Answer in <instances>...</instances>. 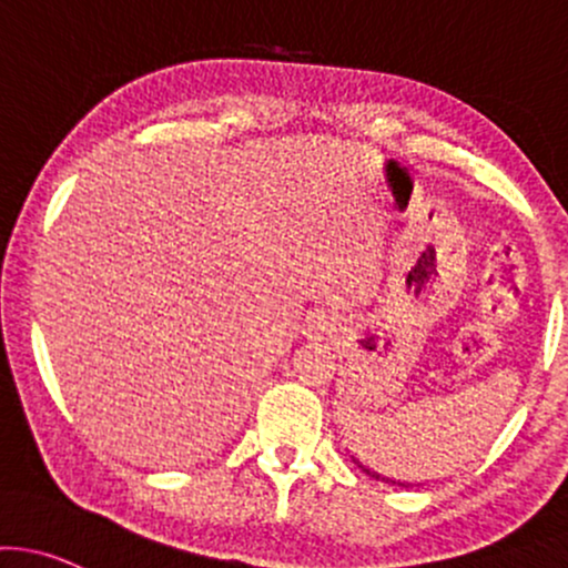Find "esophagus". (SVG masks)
<instances>
[{
  "label": "esophagus",
  "instance_id": "obj_1",
  "mask_svg": "<svg viewBox=\"0 0 568 568\" xmlns=\"http://www.w3.org/2000/svg\"><path fill=\"white\" fill-rule=\"evenodd\" d=\"M332 332H334V317L328 313H315L307 317V334L313 336V339H323V336Z\"/></svg>",
  "mask_w": 568,
  "mask_h": 568
}]
</instances>
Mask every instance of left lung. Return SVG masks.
I'll use <instances>...</instances> for the list:
<instances>
[{
	"label": "left lung",
	"mask_w": 568,
	"mask_h": 568,
	"mask_svg": "<svg viewBox=\"0 0 568 568\" xmlns=\"http://www.w3.org/2000/svg\"><path fill=\"white\" fill-rule=\"evenodd\" d=\"M353 460H355V464H358V466H361V469H364V471H366V475H369V477H375V479H383V483L398 485V488H409V485H413V483H402V479H390V477H385V475H377V471H372V469H369V466H364V464H361V460H358V458H353Z\"/></svg>",
	"instance_id": "8db88e82"
}]
</instances>
